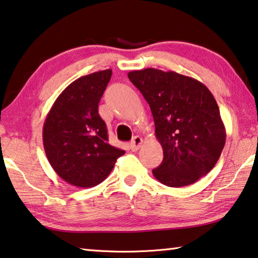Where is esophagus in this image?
I'll list each match as a JSON object with an SVG mask.
<instances>
[{
    "instance_id": "1",
    "label": "esophagus",
    "mask_w": 258,
    "mask_h": 258,
    "mask_svg": "<svg viewBox=\"0 0 258 258\" xmlns=\"http://www.w3.org/2000/svg\"><path fill=\"white\" fill-rule=\"evenodd\" d=\"M142 142H144V140H142L141 137H138V136L134 137L133 140L131 141V144H130L131 149H132V151H137L141 147Z\"/></svg>"
}]
</instances>
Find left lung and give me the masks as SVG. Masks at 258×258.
Listing matches in <instances>:
<instances>
[{
    "mask_svg": "<svg viewBox=\"0 0 258 258\" xmlns=\"http://www.w3.org/2000/svg\"><path fill=\"white\" fill-rule=\"evenodd\" d=\"M148 102L163 162L154 177L169 187L191 185L220 157L226 131L214 95L194 78L148 68L128 72Z\"/></svg>",
    "mask_w": 258,
    "mask_h": 258,
    "instance_id": "left-lung-1",
    "label": "left lung"
}]
</instances>
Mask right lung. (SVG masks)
I'll list each match as a JSON object with an SVG mask.
<instances>
[{"label":"right lung","instance_id":"right-lung-1","mask_svg":"<svg viewBox=\"0 0 258 258\" xmlns=\"http://www.w3.org/2000/svg\"><path fill=\"white\" fill-rule=\"evenodd\" d=\"M112 71L80 77L59 94L43 124L47 158L55 172L72 186L99 185L125 150L108 142L107 125L99 103Z\"/></svg>","mask_w":258,"mask_h":258}]
</instances>
